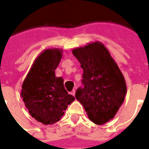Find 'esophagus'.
Listing matches in <instances>:
<instances>
[{"mask_svg": "<svg viewBox=\"0 0 149 149\" xmlns=\"http://www.w3.org/2000/svg\"><path fill=\"white\" fill-rule=\"evenodd\" d=\"M71 95H74V96L75 95V90L73 89V91H71Z\"/></svg>", "mask_w": 149, "mask_h": 149, "instance_id": "34e87169", "label": "esophagus"}]
</instances>
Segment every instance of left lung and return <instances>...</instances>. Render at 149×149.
<instances>
[{"mask_svg":"<svg viewBox=\"0 0 149 149\" xmlns=\"http://www.w3.org/2000/svg\"><path fill=\"white\" fill-rule=\"evenodd\" d=\"M83 70V88L75 98L84 107L90 120L103 125L113 119L127 94L123 74L100 42H94L72 49Z\"/></svg>","mask_w":149,"mask_h":149,"instance_id":"left-lung-1","label":"left lung"}]
</instances>
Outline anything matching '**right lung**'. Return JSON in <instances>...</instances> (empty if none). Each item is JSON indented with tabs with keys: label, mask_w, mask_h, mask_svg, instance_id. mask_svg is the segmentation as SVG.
<instances>
[{
	"label": "right lung",
	"mask_w": 149,
	"mask_h": 149,
	"mask_svg": "<svg viewBox=\"0 0 149 149\" xmlns=\"http://www.w3.org/2000/svg\"><path fill=\"white\" fill-rule=\"evenodd\" d=\"M63 49H46L35 58L22 86L21 95L33 118L45 125L59 121L74 97L69 95L63 79L55 75Z\"/></svg>",
	"instance_id": "1"
}]
</instances>
